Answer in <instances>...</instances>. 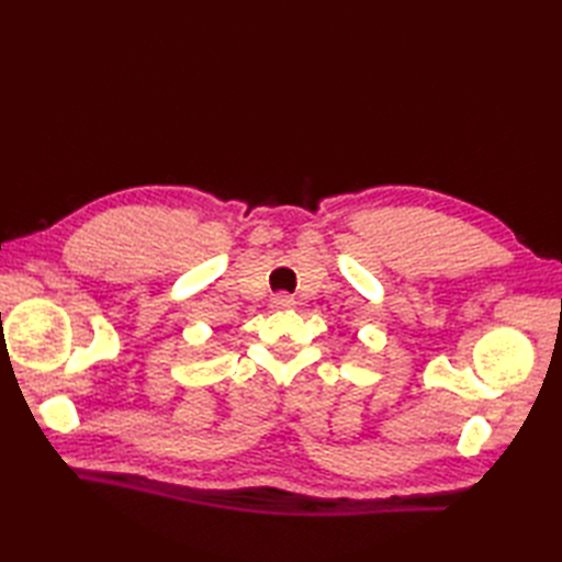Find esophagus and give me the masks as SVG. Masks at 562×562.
I'll return each instance as SVG.
<instances>
[{
  "label": "esophagus",
  "mask_w": 562,
  "mask_h": 562,
  "mask_svg": "<svg viewBox=\"0 0 562 562\" xmlns=\"http://www.w3.org/2000/svg\"><path fill=\"white\" fill-rule=\"evenodd\" d=\"M274 307L277 310H291V307H295V300L291 297V295H285V293H281V295H274Z\"/></svg>",
  "instance_id": "obj_1"
}]
</instances>
